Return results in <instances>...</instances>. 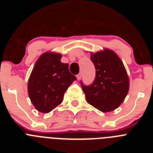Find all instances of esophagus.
I'll return each instance as SVG.
<instances>
[{"label":"esophagus","mask_w":153,"mask_h":153,"mask_svg":"<svg viewBox=\"0 0 153 153\" xmlns=\"http://www.w3.org/2000/svg\"><path fill=\"white\" fill-rule=\"evenodd\" d=\"M82 73H79V74H78L77 75H76V78H77V79H79L81 77H82Z\"/></svg>","instance_id":"1"}]
</instances>
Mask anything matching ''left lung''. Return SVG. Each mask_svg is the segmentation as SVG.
<instances>
[{
	"instance_id": "1",
	"label": "left lung",
	"mask_w": 153,
	"mask_h": 153,
	"mask_svg": "<svg viewBox=\"0 0 153 153\" xmlns=\"http://www.w3.org/2000/svg\"><path fill=\"white\" fill-rule=\"evenodd\" d=\"M96 77L90 86L80 82L86 101L102 112H110L121 105L129 91V77L122 60L113 51L91 53Z\"/></svg>"
}]
</instances>
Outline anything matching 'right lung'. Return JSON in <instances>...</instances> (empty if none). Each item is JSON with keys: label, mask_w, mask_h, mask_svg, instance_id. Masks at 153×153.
<instances>
[{"label": "right lung", "mask_w": 153, "mask_h": 153, "mask_svg": "<svg viewBox=\"0 0 153 153\" xmlns=\"http://www.w3.org/2000/svg\"><path fill=\"white\" fill-rule=\"evenodd\" d=\"M61 57L57 53H44L36 60L30 76L28 95L41 113H49L60 105L66 90L76 80L69 71L68 63H61Z\"/></svg>", "instance_id": "obj_1"}]
</instances>
